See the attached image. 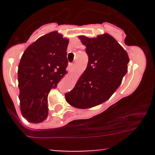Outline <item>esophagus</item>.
<instances>
[{"label":"esophagus","mask_w":155,"mask_h":155,"mask_svg":"<svg viewBox=\"0 0 155 155\" xmlns=\"http://www.w3.org/2000/svg\"><path fill=\"white\" fill-rule=\"evenodd\" d=\"M73 67H74V64H73V63L69 64V65H68V69H69V70H72Z\"/></svg>","instance_id":"1"}]
</instances>
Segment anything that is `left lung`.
I'll return each mask as SVG.
<instances>
[{
    "instance_id": "8db88e82",
    "label": "left lung",
    "mask_w": 155,
    "mask_h": 155,
    "mask_svg": "<svg viewBox=\"0 0 155 155\" xmlns=\"http://www.w3.org/2000/svg\"><path fill=\"white\" fill-rule=\"evenodd\" d=\"M88 56L87 68L72 91L65 94L68 104L87 109L107 101L121 85L130 61L122 46L109 34L96 38L80 36Z\"/></svg>"
}]
</instances>
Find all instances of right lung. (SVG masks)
Instances as JSON below:
<instances>
[{"label":"right lung","instance_id":"right-lung-1","mask_svg":"<svg viewBox=\"0 0 155 155\" xmlns=\"http://www.w3.org/2000/svg\"><path fill=\"white\" fill-rule=\"evenodd\" d=\"M68 43L57 31L48 33L30 45L21 56L18 68L20 108L30 122L47 118L48 93L67 73Z\"/></svg>","mask_w":155,"mask_h":155}]
</instances>
